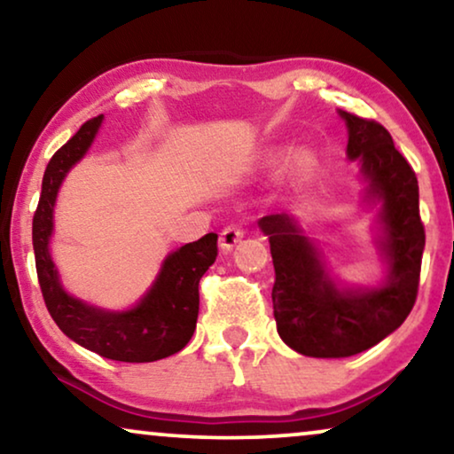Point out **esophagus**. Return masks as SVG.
Listing matches in <instances>:
<instances>
[{
	"instance_id": "1",
	"label": "esophagus",
	"mask_w": 454,
	"mask_h": 454,
	"mask_svg": "<svg viewBox=\"0 0 454 454\" xmlns=\"http://www.w3.org/2000/svg\"><path fill=\"white\" fill-rule=\"evenodd\" d=\"M244 227L239 225H229L221 231V238H219V246L223 252H231L235 246H238V241H241L244 238Z\"/></svg>"
}]
</instances>
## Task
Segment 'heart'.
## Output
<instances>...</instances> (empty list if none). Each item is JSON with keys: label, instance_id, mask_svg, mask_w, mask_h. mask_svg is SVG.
Wrapping results in <instances>:
<instances>
[{"label": "heart", "instance_id": "1", "mask_svg": "<svg viewBox=\"0 0 454 454\" xmlns=\"http://www.w3.org/2000/svg\"><path fill=\"white\" fill-rule=\"evenodd\" d=\"M295 165H297V169H306V167L309 165V159L308 157H297V160H295Z\"/></svg>", "mask_w": 454, "mask_h": 454}]
</instances>
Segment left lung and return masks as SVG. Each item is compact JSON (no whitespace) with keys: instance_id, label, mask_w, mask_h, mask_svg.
<instances>
[{"instance_id":"8db88e82","label":"left lung","mask_w":454,"mask_h":454,"mask_svg":"<svg viewBox=\"0 0 454 454\" xmlns=\"http://www.w3.org/2000/svg\"><path fill=\"white\" fill-rule=\"evenodd\" d=\"M347 123V157L359 160L368 182L365 200L380 204L378 250L387 277L378 287H345L334 281L320 247L287 213L258 221L269 235L277 331L291 349L308 357H349L395 333L418 297L426 246L419 219L418 177L378 121L339 111Z\"/></svg>"}]
</instances>
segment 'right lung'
I'll use <instances>...</instances> for the list:
<instances>
[{"label":"right lung","mask_w":454,"mask_h":454,"mask_svg":"<svg viewBox=\"0 0 454 454\" xmlns=\"http://www.w3.org/2000/svg\"><path fill=\"white\" fill-rule=\"evenodd\" d=\"M103 123L92 117L49 160L36 213L33 216V247L45 306L59 331L84 349L115 362L145 364L182 351L196 331L198 283L216 258V233H207L171 252L163 260L151 289L134 308L103 309L90 306L64 289L58 266L49 254L53 235V210L67 171L89 153Z\"/></svg>","instance_id":"obj_1"}]
</instances>
